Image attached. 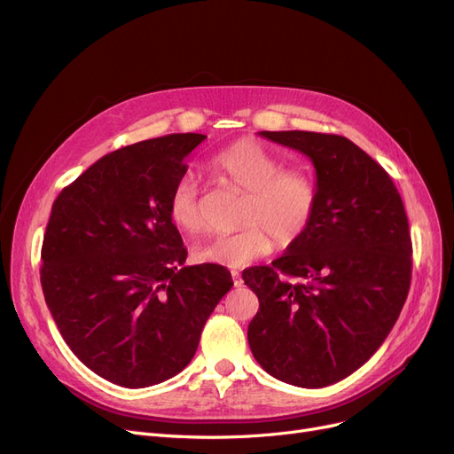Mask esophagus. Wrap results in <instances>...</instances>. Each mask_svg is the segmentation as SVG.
I'll return each mask as SVG.
<instances>
[{
  "mask_svg": "<svg viewBox=\"0 0 454 454\" xmlns=\"http://www.w3.org/2000/svg\"><path fill=\"white\" fill-rule=\"evenodd\" d=\"M231 278H233V285H235V287H243V278H241L239 272L231 270Z\"/></svg>",
  "mask_w": 454,
  "mask_h": 454,
  "instance_id": "obj_1",
  "label": "esophagus"
}]
</instances>
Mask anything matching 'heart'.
Returning a JSON list of instances; mask_svg holds the SVG:
<instances>
[{
  "label": "heart",
  "mask_w": 454,
  "mask_h": 454,
  "mask_svg": "<svg viewBox=\"0 0 454 454\" xmlns=\"http://www.w3.org/2000/svg\"><path fill=\"white\" fill-rule=\"evenodd\" d=\"M207 167L221 184L247 193L239 215V224L245 228L215 235L199 245V263L247 267L270 252L272 239L279 248L293 247L313 224L320 202L317 178L303 169H283V160L263 143L237 139L215 153ZM167 213L182 233L197 235L204 230L200 189L193 176L184 175L176 180Z\"/></svg>",
  "instance_id": "obj_1"
}]
</instances>
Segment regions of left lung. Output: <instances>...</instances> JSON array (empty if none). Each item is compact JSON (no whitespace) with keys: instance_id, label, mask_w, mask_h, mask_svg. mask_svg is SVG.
<instances>
[{"instance_id":"left-lung-1","label":"left lung","mask_w":454,"mask_h":454,"mask_svg":"<svg viewBox=\"0 0 454 454\" xmlns=\"http://www.w3.org/2000/svg\"><path fill=\"white\" fill-rule=\"evenodd\" d=\"M259 134L311 158L320 202L298 243L243 270L259 300L248 344L272 377L324 388L359 370L392 331L412 278L409 219L390 175L348 137Z\"/></svg>"}]
</instances>
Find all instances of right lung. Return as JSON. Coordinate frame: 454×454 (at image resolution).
<instances>
[{
	"mask_svg": "<svg viewBox=\"0 0 454 454\" xmlns=\"http://www.w3.org/2000/svg\"><path fill=\"white\" fill-rule=\"evenodd\" d=\"M204 134H169L95 161L53 202L40 281L62 339L99 377L145 388L182 372L233 287L219 265L185 267L167 202Z\"/></svg>",
	"mask_w": 454,
	"mask_h": 454,
	"instance_id": "obj_1",
	"label": "right lung"
}]
</instances>
